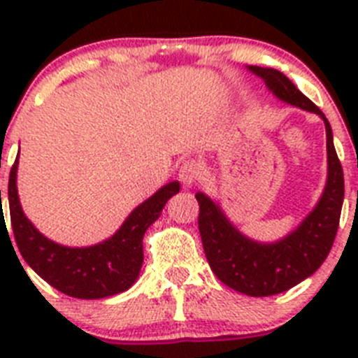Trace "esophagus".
I'll return each instance as SVG.
<instances>
[{
    "instance_id": "esophagus-1",
    "label": "esophagus",
    "mask_w": 358,
    "mask_h": 358,
    "mask_svg": "<svg viewBox=\"0 0 358 358\" xmlns=\"http://www.w3.org/2000/svg\"><path fill=\"white\" fill-rule=\"evenodd\" d=\"M199 177V164L195 161L188 159L181 164V169H179V181L182 182L185 188H192L195 181H197Z\"/></svg>"
}]
</instances>
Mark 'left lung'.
Returning a JSON list of instances; mask_svg holds the SVG:
<instances>
[{
    "mask_svg": "<svg viewBox=\"0 0 358 358\" xmlns=\"http://www.w3.org/2000/svg\"><path fill=\"white\" fill-rule=\"evenodd\" d=\"M265 82L267 90L281 100L314 113L327 129L328 176L327 185L314 210L289 235L276 242H256L236 229L220 204L197 192L199 231L208 264L229 289L245 296L265 297L281 294L301 283L327 260L334 245L344 201V173L334 147V134L327 116L305 96L281 71L274 68L248 66Z\"/></svg>",
    "mask_w": 358,
    "mask_h": 358,
    "instance_id": "1",
    "label": "left lung"
}]
</instances>
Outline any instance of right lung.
Segmentation results:
<instances>
[{
    "instance_id": "1",
    "label": "right lung",
    "mask_w": 358,
    "mask_h": 358,
    "mask_svg": "<svg viewBox=\"0 0 358 358\" xmlns=\"http://www.w3.org/2000/svg\"><path fill=\"white\" fill-rule=\"evenodd\" d=\"M17 164L19 154L8 179V208L15 243L24 262L53 289L78 299H102L131 289L143 265L145 231L159 218L169 199L179 194V181L164 185L134 208L115 235L103 242L68 248L46 238L27 218L17 195Z\"/></svg>"
}]
</instances>
